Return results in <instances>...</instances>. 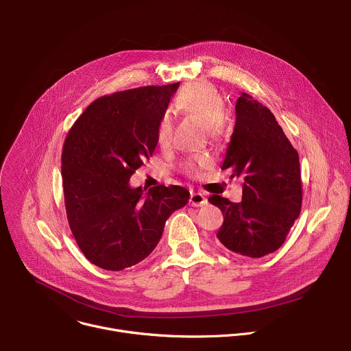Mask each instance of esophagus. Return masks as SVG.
<instances>
[{
  "label": "esophagus",
  "mask_w": 351,
  "mask_h": 351,
  "mask_svg": "<svg viewBox=\"0 0 351 351\" xmlns=\"http://www.w3.org/2000/svg\"><path fill=\"white\" fill-rule=\"evenodd\" d=\"M190 204L193 207H202V206L207 204V197L203 193H191Z\"/></svg>",
  "instance_id": "34e87169"
}]
</instances>
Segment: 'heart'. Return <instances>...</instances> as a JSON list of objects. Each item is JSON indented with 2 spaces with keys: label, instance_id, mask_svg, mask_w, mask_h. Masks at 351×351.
Wrapping results in <instances>:
<instances>
[{
  "label": "heart",
  "instance_id": "1",
  "mask_svg": "<svg viewBox=\"0 0 351 351\" xmlns=\"http://www.w3.org/2000/svg\"><path fill=\"white\" fill-rule=\"evenodd\" d=\"M175 107L206 125L210 136L221 132L222 119L225 117V104L221 95L208 84L193 83L184 87L175 99ZM171 130V117L164 114L157 125V140L160 144L168 141ZM213 161L208 156H194L182 161L180 168L189 176H197L203 169L211 167Z\"/></svg>",
  "mask_w": 351,
  "mask_h": 351
}]
</instances>
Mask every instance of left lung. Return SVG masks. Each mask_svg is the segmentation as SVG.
<instances>
[{"label":"left lung","mask_w":351,"mask_h":351,"mask_svg":"<svg viewBox=\"0 0 351 351\" xmlns=\"http://www.w3.org/2000/svg\"><path fill=\"white\" fill-rule=\"evenodd\" d=\"M222 169L244 182L240 203L218 194L208 198L223 214L217 237L230 252L250 258L276 252L302 210L300 161L274 114L247 93L237 98Z\"/></svg>","instance_id":"obj_1"}]
</instances>
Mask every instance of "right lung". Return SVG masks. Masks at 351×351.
Returning <instances> with one entry per match:
<instances>
[{
    "label": "right lung",
    "mask_w": 351,
    "mask_h": 351,
    "mask_svg": "<svg viewBox=\"0 0 351 351\" xmlns=\"http://www.w3.org/2000/svg\"><path fill=\"white\" fill-rule=\"evenodd\" d=\"M179 83L103 95L73 123L62 148V186L72 234L84 257L107 271L143 261L157 247L169 215L190 193L130 176L157 147V125Z\"/></svg>",
    "instance_id": "add662e5"
}]
</instances>
